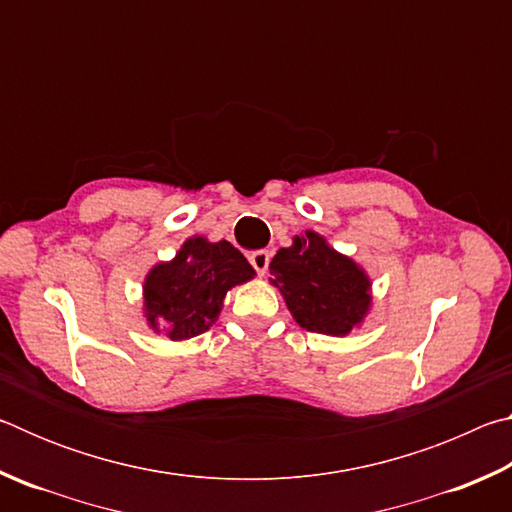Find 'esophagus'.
<instances>
[{"label": "esophagus", "mask_w": 512, "mask_h": 512, "mask_svg": "<svg viewBox=\"0 0 512 512\" xmlns=\"http://www.w3.org/2000/svg\"><path fill=\"white\" fill-rule=\"evenodd\" d=\"M268 262H271V253H268V250H257V253L250 255V264H253L257 275H262V277L268 271Z\"/></svg>", "instance_id": "esophagus-1"}]
</instances>
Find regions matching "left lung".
Returning a JSON list of instances; mask_svg holds the SVG:
<instances>
[{"label":"left lung","mask_w":512,"mask_h":512,"mask_svg":"<svg viewBox=\"0 0 512 512\" xmlns=\"http://www.w3.org/2000/svg\"><path fill=\"white\" fill-rule=\"evenodd\" d=\"M271 284L307 332L348 336L372 307V282L352 257L307 230L280 248L271 262Z\"/></svg>","instance_id":"left-lung-1"}]
</instances>
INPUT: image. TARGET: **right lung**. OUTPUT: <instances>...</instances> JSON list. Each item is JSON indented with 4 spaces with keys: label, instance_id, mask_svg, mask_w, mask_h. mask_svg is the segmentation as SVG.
Listing matches in <instances>:
<instances>
[{
    "label": "right lung",
    "instance_id": "add662e5",
    "mask_svg": "<svg viewBox=\"0 0 512 512\" xmlns=\"http://www.w3.org/2000/svg\"><path fill=\"white\" fill-rule=\"evenodd\" d=\"M253 277L255 268L230 241L189 237L144 277L146 325L171 341L194 339L216 323L225 293Z\"/></svg>",
    "mask_w": 512,
    "mask_h": 512
}]
</instances>
